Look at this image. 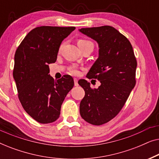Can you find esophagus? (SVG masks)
I'll use <instances>...</instances> for the list:
<instances>
[{
    "label": "esophagus",
    "mask_w": 159,
    "mask_h": 159,
    "mask_svg": "<svg viewBox=\"0 0 159 159\" xmlns=\"http://www.w3.org/2000/svg\"><path fill=\"white\" fill-rule=\"evenodd\" d=\"M74 82H75V85L77 86L78 85V80L77 79V78H75V79H74Z\"/></svg>",
    "instance_id": "34e87169"
}]
</instances>
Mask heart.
Returning a JSON list of instances; mask_svg holds the SVG:
<instances>
[{
  "instance_id": "obj_1",
  "label": "heart",
  "mask_w": 159,
  "mask_h": 159,
  "mask_svg": "<svg viewBox=\"0 0 159 159\" xmlns=\"http://www.w3.org/2000/svg\"><path fill=\"white\" fill-rule=\"evenodd\" d=\"M90 43H91L90 41L86 40H79L77 41V45L79 47L84 46V45L90 44ZM69 72L72 74L74 75H79L80 71L77 68H75V67H71V68L69 69Z\"/></svg>"
}]
</instances>
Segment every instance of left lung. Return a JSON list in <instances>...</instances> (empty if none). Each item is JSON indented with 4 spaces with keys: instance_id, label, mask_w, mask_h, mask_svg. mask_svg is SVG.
<instances>
[{
    "instance_id": "obj_1",
    "label": "left lung",
    "mask_w": 159,
    "mask_h": 159,
    "mask_svg": "<svg viewBox=\"0 0 159 159\" xmlns=\"http://www.w3.org/2000/svg\"><path fill=\"white\" fill-rule=\"evenodd\" d=\"M79 31L98 44V58L87 77L101 82L97 89L91 88L85 80L78 82L85 92L80 113L87 122L101 125L119 114L135 86L136 58L131 43L114 27L102 26Z\"/></svg>"
}]
</instances>
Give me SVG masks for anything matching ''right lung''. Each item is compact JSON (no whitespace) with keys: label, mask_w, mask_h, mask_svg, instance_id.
Here are the masks:
<instances>
[{"label":"right lung","mask_w":159,"mask_h":159,"mask_svg":"<svg viewBox=\"0 0 159 159\" xmlns=\"http://www.w3.org/2000/svg\"><path fill=\"white\" fill-rule=\"evenodd\" d=\"M75 30V27H36L15 53L13 76L19 99L25 111L39 123H52L58 119L63 101L74 87L70 75L54 80L48 75V64L56 62L61 43Z\"/></svg>","instance_id":"right-lung-1"}]
</instances>
